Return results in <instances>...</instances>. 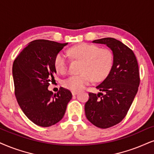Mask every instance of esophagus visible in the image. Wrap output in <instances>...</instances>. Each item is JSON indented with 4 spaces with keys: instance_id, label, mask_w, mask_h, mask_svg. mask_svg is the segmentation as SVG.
<instances>
[{
    "instance_id": "34e87169",
    "label": "esophagus",
    "mask_w": 154,
    "mask_h": 154,
    "mask_svg": "<svg viewBox=\"0 0 154 154\" xmlns=\"http://www.w3.org/2000/svg\"><path fill=\"white\" fill-rule=\"evenodd\" d=\"M71 93L73 96H75V95H76L78 94V91H72Z\"/></svg>"
}]
</instances>
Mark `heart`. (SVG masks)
Wrapping results in <instances>:
<instances>
[{
  "label": "heart",
  "instance_id": "b5f03b06",
  "mask_svg": "<svg viewBox=\"0 0 154 154\" xmlns=\"http://www.w3.org/2000/svg\"><path fill=\"white\" fill-rule=\"evenodd\" d=\"M68 54L73 58L83 60L79 74H72L63 81V86L72 91H79L90 84L93 80L100 81L107 76L113 63V54L109 48L82 43L68 49ZM54 65L58 73L68 71V58L63 52L55 57Z\"/></svg>",
  "mask_w": 154,
  "mask_h": 154
}]
</instances>
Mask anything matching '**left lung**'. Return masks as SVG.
I'll return each instance as SVG.
<instances>
[{"instance_id":"obj_1","label":"left lung","mask_w":154,"mask_h":154,"mask_svg":"<svg viewBox=\"0 0 154 154\" xmlns=\"http://www.w3.org/2000/svg\"><path fill=\"white\" fill-rule=\"evenodd\" d=\"M93 43L109 47L113 63L106 79L96 86L100 92L88 94L85 113L94 126L108 128L120 123L131 106L140 83L138 65L131 49L116 39L104 38Z\"/></svg>"}]
</instances>
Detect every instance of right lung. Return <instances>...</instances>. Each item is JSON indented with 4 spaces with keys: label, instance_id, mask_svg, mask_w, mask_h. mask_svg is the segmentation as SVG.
Here are the masks:
<instances>
[{
    "label": "right lung",
    "instance_id": "add662e5",
    "mask_svg": "<svg viewBox=\"0 0 154 154\" xmlns=\"http://www.w3.org/2000/svg\"><path fill=\"white\" fill-rule=\"evenodd\" d=\"M67 44L35 40L13 62L17 101L28 119L39 126L49 127L61 120L72 98L71 91L62 87L54 94L48 90L56 73L55 57Z\"/></svg>",
    "mask_w": 154,
    "mask_h": 154
}]
</instances>
